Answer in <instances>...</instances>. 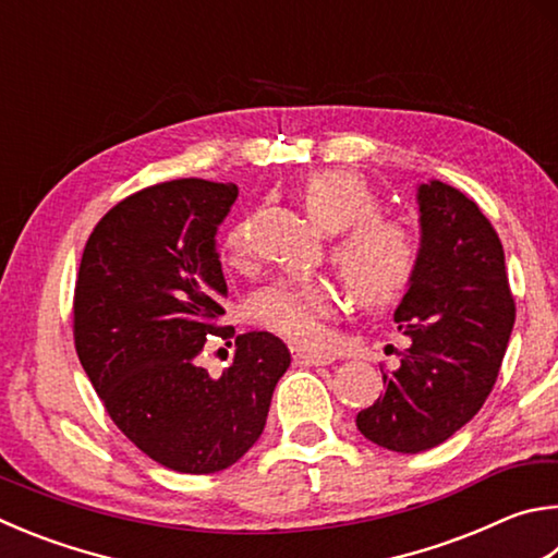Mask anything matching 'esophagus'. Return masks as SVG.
<instances>
[{
  "mask_svg": "<svg viewBox=\"0 0 558 558\" xmlns=\"http://www.w3.org/2000/svg\"><path fill=\"white\" fill-rule=\"evenodd\" d=\"M292 359H295V363H302V366H327V363H331L337 356H333L331 351H312V349L292 347Z\"/></svg>",
  "mask_w": 558,
  "mask_h": 558,
  "instance_id": "obj_1",
  "label": "esophagus"
}]
</instances>
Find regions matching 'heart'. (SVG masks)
<instances>
[{
  "mask_svg": "<svg viewBox=\"0 0 558 558\" xmlns=\"http://www.w3.org/2000/svg\"><path fill=\"white\" fill-rule=\"evenodd\" d=\"M302 207L314 227L339 236L331 248L351 295L363 305H388L404 292L417 268V241L400 221L378 219L380 199L368 180L353 170L329 168L302 180ZM248 227L236 221L225 236V256L231 266H244ZM341 305L339 290L329 280H276L248 302L251 319L300 341H317Z\"/></svg>",
  "mask_w": 558,
  "mask_h": 558,
  "instance_id": "heart-1",
  "label": "heart"
}]
</instances>
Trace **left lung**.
I'll list each match as a JSON object with an SVG mask.
<instances>
[{
    "label": "left lung",
    "instance_id": "1",
    "mask_svg": "<svg viewBox=\"0 0 558 558\" xmlns=\"http://www.w3.org/2000/svg\"><path fill=\"white\" fill-rule=\"evenodd\" d=\"M417 268L392 319L410 337L385 392L356 414L383 449L439 447L483 408L508 349L514 302L505 251L481 207L441 180L422 182Z\"/></svg>",
    "mask_w": 558,
    "mask_h": 558
}]
</instances>
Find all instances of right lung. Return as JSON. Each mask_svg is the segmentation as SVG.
<instances>
[{
	"label": "right lung",
	"instance_id": "right-lung-1",
	"mask_svg": "<svg viewBox=\"0 0 558 558\" xmlns=\"http://www.w3.org/2000/svg\"><path fill=\"white\" fill-rule=\"evenodd\" d=\"M234 182L182 178L121 199L99 219L75 282V349L109 417L136 447L178 473L236 463L266 427L290 366L276 333L236 337L231 366L209 376L197 356L219 327L227 280L217 231Z\"/></svg>",
	"mask_w": 558,
	"mask_h": 558
}]
</instances>
